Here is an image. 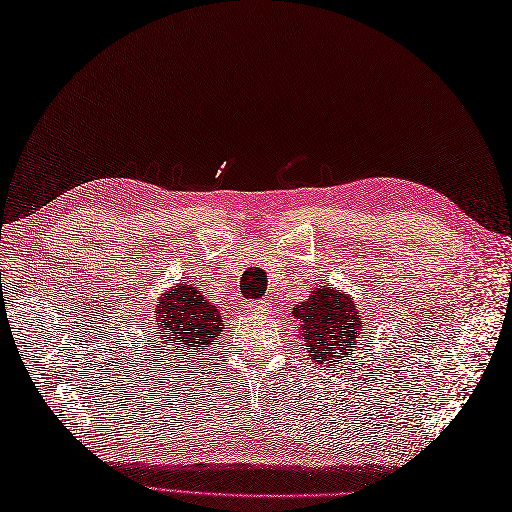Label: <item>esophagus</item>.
<instances>
[{
	"label": "esophagus",
	"instance_id": "1",
	"mask_svg": "<svg viewBox=\"0 0 512 512\" xmlns=\"http://www.w3.org/2000/svg\"><path fill=\"white\" fill-rule=\"evenodd\" d=\"M249 308H252L254 313H258V315H269L271 313V304L267 302V299H260V302H252V304H249Z\"/></svg>",
	"mask_w": 512,
	"mask_h": 512
}]
</instances>
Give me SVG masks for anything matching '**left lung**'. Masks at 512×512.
<instances>
[{
    "instance_id": "obj_1",
    "label": "left lung",
    "mask_w": 512,
    "mask_h": 512,
    "mask_svg": "<svg viewBox=\"0 0 512 512\" xmlns=\"http://www.w3.org/2000/svg\"><path fill=\"white\" fill-rule=\"evenodd\" d=\"M293 317L304 339L308 358L317 365H339L356 352L363 330V310L352 295L336 291L332 284H319L308 299L293 306Z\"/></svg>"
}]
</instances>
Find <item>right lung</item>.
I'll return each mask as SVG.
<instances>
[{
	"instance_id": "add662e5",
	"label": "right lung",
	"mask_w": 512,
	"mask_h": 512,
	"mask_svg": "<svg viewBox=\"0 0 512 512\" xmlns=\"http://www.w3.org/2000/svg\"><path fill=\"white\" fill-rule=\"evenodd\" d=\"M156 334L162 345L182 354L204 352L223 332L219 308L195 284L180 282L158 297L154 306Z\"/></svg>"
}]
</instances>
